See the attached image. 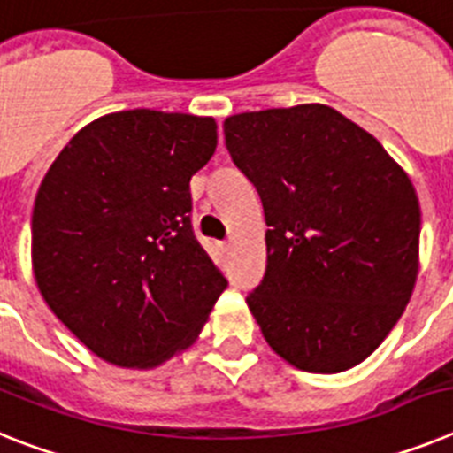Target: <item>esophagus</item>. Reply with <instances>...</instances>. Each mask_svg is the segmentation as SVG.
Instances as JSON below:
<instances>
[{
    "instance_id": "esophagus-1",
    "label": "esophagus",
    "mask_w": 453,
    "mask_h": 453,
    "mask_svg": "<svg viewBox=\"0 0 453 453\" xmlns=\"http://www.w3.org/2000/svg\"><path fill=\"white\" fill-rule=\"evenodd\" d=\"M221 249H223V250L230 249V242H223V243H221Z\"/></svg>"
}]
</instances>
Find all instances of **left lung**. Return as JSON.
I'll use <instances>...</instances> for the list:
<instances>
[{
	"mask_svg": "<svg viewBox=\"0 0 453 453\" xmlns=\"http://www.w3.org/2000/svg\"><path fill=\"white\" fill-rule=\"evenodd\" d=\"M266 219V273L250 312L282 360L340 373L372 356L419 271V200L372 134L326 104L237 113L223 123Z\"/></svg>",
	"mask_w": 453,
	"mask_h": 453,
	"instance_id": "8db88e82",
	"label": "left lung"
}]
</instances>
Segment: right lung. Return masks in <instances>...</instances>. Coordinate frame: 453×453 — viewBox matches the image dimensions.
I'll use <instances>...</instances> for the list:
<instances>
[{
	"mask_svg": "<svg viewBox=\"0 0 453 453\" xmlns=\"http://www.w3.org/2000/svg\"><path fill=\"white\" fill-rule=\"evenodd\" d=\"M216 141L210 116L107 113L45 173L31 216L36 285L102 360L166 363L198 340L227 287L191 227L188 182Z\"/></svg>",
	"mask_w": 453,
	"mask_h": 453,
	"instance_id": "obj_1",
	"label": "right lung"
}]
</instances>
